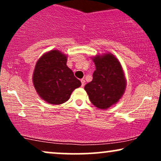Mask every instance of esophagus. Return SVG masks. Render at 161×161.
Wrapping results in <instances>:
<instances>
[{
	"mask_svg": "<svg viewBox=\"0 0 161 161\" xmlns=\"http://www.w3.org/2000/svg\"><path fill=\"white\" fill-rule=\"evenodd\" d=\"M81 82H82V87H84L85 86V82H86V81L84 80V79H81Z\"/></svg>",
	"mask_w": 161,
	"mask_h": 161,
	"instance_id": "34e87169",
	"label": "esophagus"
}]
</instances>
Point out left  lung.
<instances>
[{"label": "left lung", "instance_id": "8db88e82", "mask_svg": "<svg viewBox=\"0 0 161 161\" xmlns=\"http://www.w3.org/2000/svg\"><path fill=\"white\" fill-rule=\"evenodd\" d=\"M93 61L96 66L93 79L86 85L85 90L94 106L108 109L124 93L126 82L123 68L117 59L110 53L96 56Z\"/></svg>", "mask_w": 161, "mask_h": 161}]
</instances>
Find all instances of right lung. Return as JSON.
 <instances>
[{
	"mask_svg": "<svg viewBox=\"0 0 161 161\" xmlns=\"http://www.w3.org/2000/svg\"><path fill=\"white\" fill-rule=\"evenodd\" d=\"M32 80L40 97L51 104L67 101L73 90L82 85L66 66V55L57 50L46 53L38 60Z\"/></svg>",
	"mask_w": 161,
	"mask_h": 161,
	"instance_id": "1",
	"label": "right lung"
}]
</instances>
